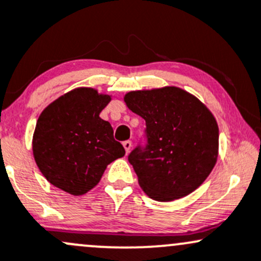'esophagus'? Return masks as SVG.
Wrapping results in <instances>:
<instances>
[{"instance_id": "34e87169", "label": "esophagus", "mask_w": 261, "mask_h": 261, "mask_svg": "<svg viewBox=\"0 0 261 261\" xmlns=\"http://www.w3.org/2000/svg\"><path fill=\"white\" fill-rule=\"evenodd\" d=\"M122 145H124V147H125V151H126V153H128V151H130L131 146H133V142H131L130 140H126V141L122 142Z\"/></svg>"}]
</instances>
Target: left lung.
I'll list each match as a JSON object with an SVG mask.
<instances>
[{
	"label": "left lung",
	"mask_w": 261,
	"mask_h": 261,
	"mask_svg": "<svg viewBox=\"0 0 261 261\" xmlns=\"http://www.w3.org/2000/svg\"><path fill=\"white\" fill-rule=\"evenodd\" d=\"M124 100L146 121V145L127 157L140 187L160 202L197 190L218 157V125L207 107L176 87L130 91Z\"/></svg>",
	"instance_id": "obj_1"
}]
</instances>
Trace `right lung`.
Returning a JSON list of instances; mask_svg holds the SVG:
<instances>
[{
    "mask_svg": "<svg viewBox=\"0 0 261 261\" xmlns=\"http://www.w3.org/2000/svg\"><path fill=\"white\" fill-rule=\"evenodd\" d=\"M111 98L78 88L59 96L39 115L33 156L47 181L73 196L98 185L109 163L125 154L110 122L100 113Z\"/></svg>",
    "mask_w": 261,
    "mask_h": 261,
    "instance_id": "add662e5",
    "label": "right lung"
}]
</instances>
